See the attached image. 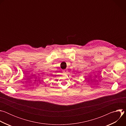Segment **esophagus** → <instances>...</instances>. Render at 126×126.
I'll list each match as a JSON object with an SVG mask.
<instances>
[{
	"mask_svg": "<svg viewBox=\"0 0 126 126\" xmlns=\"http://www.w3.org/2000/svg\"><path fill=\"white\" fill-rule=\"evenodd\" d=\"M62 72H63V73H67V71L66 70H63Z\"/></svg>",
	"mask_w": 126,
	"mask_h": 126,
	"instance_id": "obj_1",
	"label": "esophagus"
}]
</instances>
